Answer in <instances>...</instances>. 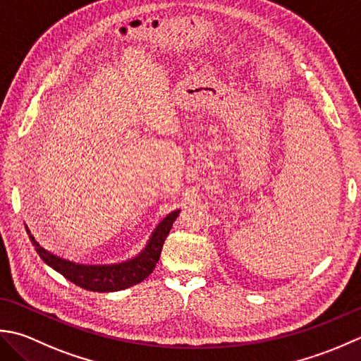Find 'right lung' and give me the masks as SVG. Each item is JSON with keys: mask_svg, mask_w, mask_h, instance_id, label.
Instances as JSON below:
<instances>
[{"mask_svg": "<svg viewBox=\"0 0 361 361\" xmlns=\"http://www.w3.org/2000/svg\"><path fill=\"white\" fill-rule=\"evenodd\" d=\"M179 212L180 210H174L161 219L151 233L146 246L135 257L120 263L109 264H84L54 255L53 252L47 251L45 247H42L39 241H35L34 235H31L27 226H25L37 254L40 255V259L48 267L61 273L65 279H68L70 282L80 286V288L98 293H112L126 290L129 286L143 282L152 273V269L156 268V263L159 262L164 243L171 231L173 223L179 216Z\"/></svg>", "mask_w": 361, "mask_h": 361, "instance_id": "right-lung-1", "label": "right lung"}]
</instances>
